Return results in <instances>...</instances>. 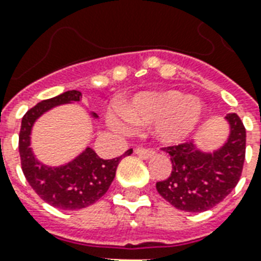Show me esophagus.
Returning <instances> with one entry per match:
<instances>
[{
  "instance_id": "obj_1",
  "label": "esophagus",
  "mask_w": 261,
  "mask_h": 261,
  "mask_svg": "<svg viewBox=\"0 0 261 261\" xmlns=\"http://www.w3.org/2000/svg\"><path fill=\"white\" fill-rule=\"evenodd\" d=\"M135 154L138 155V157H141V159L147 160L154 155V150L146 149V147H137V149H135Z\"/></svg>"
}]
</instances>
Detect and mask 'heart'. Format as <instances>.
<instances>
[{
    "instance_id": "1",
    "label": "heart",
    "mask_w": 261,
    "mask_h": 261,
    "mask_svg": "<svg viewBox=\"0 0 261 261\" xmlns=\"http://www.w3.org/2000/svg\"><path fill=\"white\" fill-rule=\"evenodd\" d=\"M204 115L200 100L180 90L143 92L108 114V122L122 131L153 124V134L160 142L177 143L199 126Z\"/></svg>"
}]
</instances>
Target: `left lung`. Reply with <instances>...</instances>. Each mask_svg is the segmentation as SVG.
<instances>
[{"instance_id":"8db88e82","label":"left lung","mask_w":261,"mask_h":261,"mask_svg":"<svg viewBox=\"0 0 261 261\" xmlns=\"http://www.w3.org/2000/svg\"><path fill=\"white\" fill-rule=\"evenodd\" d=\"M225 119L229 123V137L214 151L200 150L194 142L164 147L171 155L172 173L157 182L155 188L178 210H210L237 186L245 160L247 133L237 114H227Z\"/></svg>"}]
</instances>
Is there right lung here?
<instances>
[{"label":"right lung","instance_id":"right-lung-1","mask_svg":"<svg viewBox=\"0 0 261 261\" xmlns=\"http://www.w3.org/2000/svg\"><path fill=\"white\" fill-rule=\"evenodd\" d=\"M83 94L79 90H67L38 102L22 116L18 135V151L27 181L44 202L61 210H80L97 202L114 181L120 160L133 153V149H130L120 157L102 160L93 149L87 147L70 163L59 167H48L35 157L31 147L34 123L54 107L79 102ZM90 115L97 119L96 114Z\"/></svg>","mask_w":261,"mask_h":261}]
</instances>
